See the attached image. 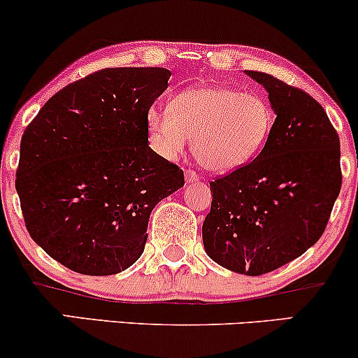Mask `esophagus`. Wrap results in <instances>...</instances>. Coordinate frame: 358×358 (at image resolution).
<instances>
[{"label": "esophagus", "instance_id": "34e87169", "mask_svg": "<svg viewBox=\"0 0 358 358\" xmlns=\"http://www.w3.org/2000/svg\"><path fill=\"white\" fill-rule=\"evenodd\" d=\"M185 180H187V183H195L200 178H198V175L193 170H185Z\"/></svg>", "mask_w": 358, "mask_h": 358}]
</instances>
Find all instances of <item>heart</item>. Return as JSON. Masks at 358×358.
I'll return each mask as SVG.
<instances>
[{
    "label": "heart",
    "mask_w": 358,
    "mask_h": 358,
    "mask_svg": "<svg viewBox=\"0 0 358 358\" xmlns=\"http://www.w3.org/2000/svg\"><path fill=\"white\" fill-rule=\"evenodd\" d=\"M146 127L160 157L176 160L192 138L198 165L210 173L227 175L262 152L272 131L273 111L258 93L200 85L176 94L170 110H148Z\"/></svg>",
    "instance_id": "obj_1"
}]
</instances>
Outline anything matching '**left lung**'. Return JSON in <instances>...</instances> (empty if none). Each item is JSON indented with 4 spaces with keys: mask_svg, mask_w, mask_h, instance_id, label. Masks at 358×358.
Wrapping results in <instances>:
<instances>
[{
    "mask_svg": "<svg viewBox=\"0 0 358 358\" xmlns=\"http://www.w3.org/2000/svg\"><path fill=\"white\" fill-rule=\"evenodd\" d=\"M277 115L258 157L210 183L201 235L206 255L235 273L264 275L295 260L324 234L342 187L340 140L308 93L245 71Z\"/></svg>",
    "mask_w": 358,
    "mask_h": 358,
    "instance_id": "1",
    "label": "left lung"
}]
</instances>
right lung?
<instances>
[{
	"label": "right lung",
	"instance_id": "right-lung-1",
	"mask_svg": "<svg viewBox=\"0 0 358 358\" xmlns=\"http://www.w3.org/2000/svg\"><path fill=\"white\" fill-rule=\"evenodd\" d=\"M165 68H106L64 86L28 124L16 192L31 238L83 275H115L145 250L150 213L185 185L148 146Z\"/></svg>",
	"mask_w": 358,
	"mask_h": 358
}]
</instances>
